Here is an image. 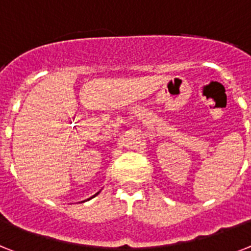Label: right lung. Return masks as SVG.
<instances>
[{"label":"right lung","instance_id":"obj_1","mask_svg":"<svg viewBox=\"0 0 251 251\" xmlns=\"http://www.w3.org/2000/svg\"><path fill=\"white\" fill-rule=\"evenodd\" d=\"M96 195H98V193H97V194H96ZM96 195H93V197H92V198H94V197H96Z\"/></svg>","mask_w":251,"mask_h":251}]
</instances>
